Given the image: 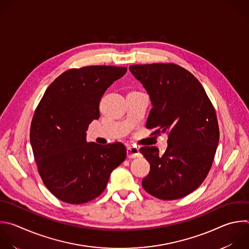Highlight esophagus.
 <instances>
[{
	"label": "esophagus",
	"instance_id": "obj_1",
	"mask_svg": "<svg viewBox=\"0 0 249 249\" xmlns=\"http://www.w3.org/2000/svg\"><path fill=\"white\" fill-rule=\"evenodd\" d=\"M127 156L129 158H136V157L140 156L139 148L133 147V146H128L127 147Z\"/></svg>",
	"mask_w": 249,
	"mask_h": 249
}]
</instances>
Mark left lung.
Returning <instances> with one entry per match:
<instances>
[{"label":"left lung","mask_w":249,"mask_h":249,"mask_svg":"<svg viewBox=\"0 0 249 249\" xmlns=\"http://www.w3.org/2000/svg\"><path fill=\"white\" fill-rule=\"evenodd\" d=\"M149 95L152 108L145 127L168 135L162 155L155 146L140 152L150 164L142 188L162 200L182 198L205 180L215 157L219 126L215 108L199 81L174 63L129 67Z\"/></svg>","instance_id":"1"}]
</instances>
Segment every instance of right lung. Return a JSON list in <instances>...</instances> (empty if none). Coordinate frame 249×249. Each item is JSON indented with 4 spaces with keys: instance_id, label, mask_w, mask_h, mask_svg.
Instances as JSON below:
<instances>
[{
    "instance_id": "obj_1",
    "label": "right lung",
    "mask_w": 249,
    "mask_h": 249,
    "mask_svg": "<svg viewBox=\"0 0 249 249\" xmlns=\"http://www.w3.org/2000/svg\"><path fill=\"white\" fill-rule=\"evenodd\" d=\"M127 67L91 65L60 74L46 90L32 118L30 142L38 172L61 201L82 204L105 191L127 150L117 142H87L90 123L100 118V102Z\"/></svg>"
}]
</instances>
